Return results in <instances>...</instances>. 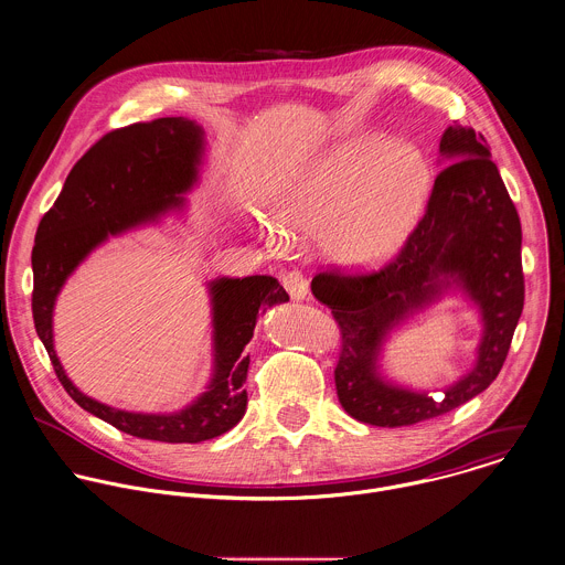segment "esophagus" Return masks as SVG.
<instances>
[{"mask_svg": "<svg viewBox=\"0 0 565 565\" xmlns=\"http://www.w3.org/2000/svg\"><path fill=\"white\" fill-rule=\"evenodd\" d=\"M281 284H284V288L288 290V295H290L292 299L301 301V299L308 297V281H306V277H303L299 270L286 273V275L281 277Z\"/></svg>", "mask_w": 565, "mask_h": 565, "instance_id": "34e87169", "label": "esophagus"}]
</instances>
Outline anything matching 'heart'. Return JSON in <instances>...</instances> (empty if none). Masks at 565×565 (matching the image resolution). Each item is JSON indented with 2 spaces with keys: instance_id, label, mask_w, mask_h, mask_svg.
I'll return each instance as SVG.
<instances>
[{
  "instance_id": "heart-1",
  "label": "heart",
  "mask_w": 565,
  "mask_h": 565,
  "mask_svg": "<svg viewBox=\"0 0 565 565\" xmlns=\"http://www.w3.org/2000/svg\"><path fill=\"white\" fill-rule=\"evenodd\" d=\"M431 169L420 149L385 138L341 140L317 153L277 191L273 224L317 233L321 253L343 268L390 262L420 222Z\"/></svg>"
}]
</instances>
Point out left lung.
Segmentation results:
<instances>
[{"instance_id":"left-lung-1","label":"left lung","mask_w":565,"mask_h":565,"mask_svg":"<svg viewBox=\"0 0 565 565\" xmlns=\"http://www.w3.org/2000/svg\"><path fill=\"white\" fill-rule=\"evenodd\" d=\"M445 167L427 211L396 259L372 275L319 273L312 295L341 328L334 370L341 407L374 427H407L443 416L500 374L524 310L522 224L482 134L451 125L440 140ZM447 294L481 312L475 367L434 399L385 380L380 354L388 334Z\"/></svg>"}]
</instances>
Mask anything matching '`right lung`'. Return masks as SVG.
<instances>
[{
	"label": "right lung",
	"instance_id": "add662e5",
	"mask_svg": "<svg viewBox=\"0 0 565 565\" xmlns=\"http://www.w3.org/2000/svg\"><path fill=\"white\" fill-rule=\"evenodd\" d=\"M204 149V129L184 116L109 131L72 167L34 235L32 317L56 379L85 412L142 440L195 445L226 434L244 418L250 359L242 352L253 339L259 308L288 301L286 290L270 275L209 281L213 372L204 392L171 414L125 412L85 396L56 359L52 312L63 284L94 248L184 211V193L198 184Z\"/></svg>",
	"mask_w": 565,
	"mask_h": 565
}]
</instances>
